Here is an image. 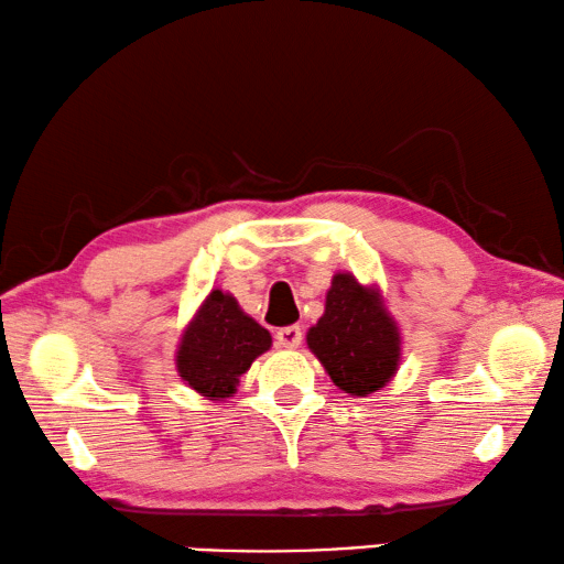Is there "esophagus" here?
Instances as JSON below:
<instances>
[{
  "label": "esophagus",
  "mask_w": 564,
  "mask_h": 564,
  "mask_svg": "<svg viewBox=\"0 0 564 564\" xmlns=\"http://www.w3.org/2000/svg\"><path fill=\"white\" fill-rule=\"evenodd\" d=\"M274 339L284 349H297L302 344V329L297 327V324H292V327H282V329H276Z\"/></svg>",
  "instance_id": "esophagus-1"
}]
</instances>
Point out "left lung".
Masks as SVG:
<instances>
[{"label":"left lung","instance_id":"1","mask_svg":"<svg viewBox=\"0 0 564 564\" xmlns=\"http://www.w3.org/2000/svg\"><path fill=\"white\" fill-rule=\"evenodd\" d=\"M307 347L344 393L367 397L387 387L401 361V334L377 288L349 272L334 274Z\"/></svg>","mask_w":564,"mask_h":564}]
</instances>
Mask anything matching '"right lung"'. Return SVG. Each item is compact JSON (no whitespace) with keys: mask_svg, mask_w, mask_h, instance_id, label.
I'll return each mask as SVG.
<instances>
[{"mask_svg":"<svg viewBox=\"0 0 564 564\" xmlns=\"http://www.w3.org/2000/svg\"><path fill=\"white\" fill-rule=\"evenodd\" d=\"M272 347L270 332L223 290L207 294L175 351V367L193 391L210 401L232 397L242 373Z\"/></svg>","mask_w":564,"mask_h":564,"instance_id":"1","label":"right lung"}]
</instances>
